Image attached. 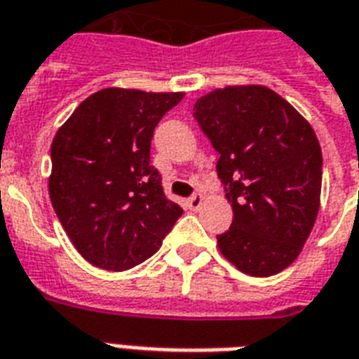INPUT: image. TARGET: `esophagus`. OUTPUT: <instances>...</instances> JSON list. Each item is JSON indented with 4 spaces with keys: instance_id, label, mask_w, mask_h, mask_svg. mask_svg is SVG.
<instances>
[{
    "instance_id": "obj_1",
    "label": "esophagus",
    "mask_w": 359,
    "mask_h": 359,
    "mask_svg": "<svg viewBox=\"0 0 359 359\" xmlns=\"http://www.w3.org/2000/svg\"><path fill=\"white\" fill-rule=\"evenodd\" d=\"M202 202H204V198H202L201 193H195V195L191 196L189 201H187V204H189L191 210H195V212H196V210H201Z\"/></svg>"
}]
</instances>
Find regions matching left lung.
Segmentation results:
<instances>
[{"instance_id": "1", "label": "left lung", "mask_w": 359, "mask_h": 359, "mask_svg": "<svg viewBox=\"0 0 359 359\" xmlns=\"http://www.w3.org/2000/svg\"><path fill=\"white\" fill-rule=\"evenodd\" d=\"M193 117L219 153L217 176L233 206L219 252L250 276L284 271L320 210L322 149L312 126L261 85L215 88L196 100Z\"/></svg>"}]
</instances>
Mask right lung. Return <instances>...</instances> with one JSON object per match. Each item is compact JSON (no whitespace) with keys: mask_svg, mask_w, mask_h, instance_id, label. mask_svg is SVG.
Listing matches in <instances>:
<instances>
[{"mask_svg":"<svg viewBox=\"0 0 359 359\" xmlns=\"http://www.w3.org/2000/svg\"><path fill=\"white\" fill-rule=\"evenodd\" d=\"M182 98L104 88L56 132L48 195L75 250L94 266L126 271L144 263L183 214L149 164L153 130Z\"/></svg>","mask_w":359,"mask_h":359,"instance_id":"right-lung-1","label":"right lung"}]
</instances>
